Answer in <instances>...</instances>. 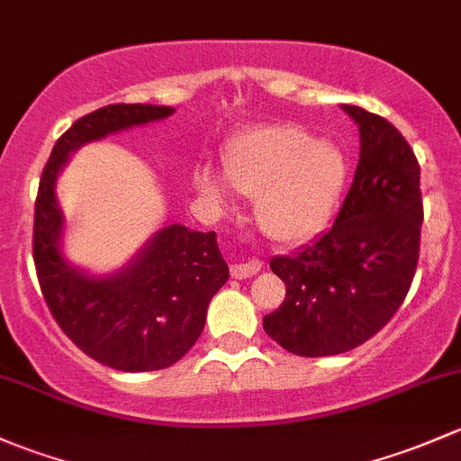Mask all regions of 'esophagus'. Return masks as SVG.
Masks as SVG:
<instances>
[{
  "label": "esophagus",
  "instance_id": "1",
  "mask_svg": "<svg viewBox=\"0 0 461 461\" xmlns=\"http://www.w3.org/2000/svg\"><path fill=\"white\" fill-rule=\"evenodd\" d=\"M260 267V260H247V263H236L231 265V278L236 280H243V278H251L254 274H258Z\"/></svg>",
  "mask_w": 461,
  "mask_h": 461
}]
</instances>
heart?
I'll list each match as a JSON object with an SVG mask.
<instances>
[{
    "label": "heart",
    "instance_id": "obj_1",
    "mask_svg": "<svg viewBox=\"0 0 461 461\" xmlns=\"http://www.w3.org/2000/svg\"><path fill=\"white\" fill-rule=\"evenodd\" d=\"M347 157L331 139H313L294 123H271L236 134L222 149L227 185L254 198L260 231L278 245H300L318 234L345 190ZM198 194L225 205L230 192L212 172L194 176Z\"/></svg>",
    "mask_w": 461,
    "mask_h": 461
}]
</instances>
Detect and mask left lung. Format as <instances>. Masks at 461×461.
<instances>
[{
    "label": "left lung",
    "instance_id": "1",
    "mask_svg": "<svg viewBox=\"0 0 461 461\" xmlns=\"http://www.w3.org/2000/svg\"><path fill=\"white\" fill-rule=\"evenodd\" d=\"M360 130V161L336 221L269 267L287 295L263 318L271 340L304 357L338 356L375 336L413 283L424 221L420 166L393 123L342 105Z\"/></svg>",
    "mask_w": 461,
    "mask_h": 461
}]
</instances>
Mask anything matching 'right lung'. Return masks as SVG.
Listing matches in <instances>:
<instances>
[{"label":"right lung","instance_id":"1","mask_svg":"<svg viewBox=\"0 0 461 461\" xmlns=\"http://www.w3.org/2000/svg\"><path fill=\"white\" fill-rule=\"evenodd\" d=\"M174 114L169 105L114 104L81 116L52 148L35 201L32 256L52 318L77 347L116 371H158L181 360L205 327L207 307L230 278L216 231L163 227L123 269L92 276L61 251L57 176L81 145Z\"/></svg>","mask_w":461,"mask_h":461}]
</instances>
